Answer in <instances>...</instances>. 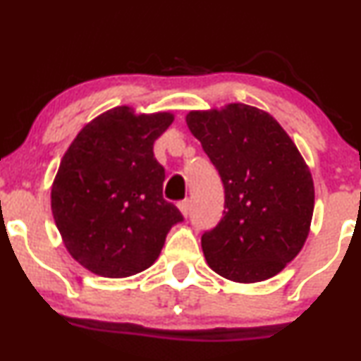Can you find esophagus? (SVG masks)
Wrapping results in <instances>:
<instances>
[{
  "instance_id": "esophagus-1",
  "label": "esophagus",
  "mask_w": 361,
  "mask_h": 361,
  "mask_svg": "<svg viewBox=\"0 0 361 361\" xmlns=\"http://www.w3.org/2000/svg\"><path fill=\"white\" fill-rule=\"evenodd\" d=\"M178 209H180V212L183 217H188L190 215V210H192V205H190V200H183L178 204Z\"/></svg>"
}]
</instances>
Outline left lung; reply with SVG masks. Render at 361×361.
Here are the masks:
<instances>
[{"label":"left lung","mask_w":361,"mask_h":361,"mask_svg":"<svg viewBox=\"0 0 361 361\" xmlns=\"http://www.w3.org/2000/svg\"><path fill=\"white\" fill-rule=\"evenodd\" d=\"M186 126L222 178L226 210L202 235L209 267L238 283L264 281L299 255L314 181L295 142L268 111L244 103L192 110Z\"/></svg>","instance_id":"obj_1"}]
</instances>
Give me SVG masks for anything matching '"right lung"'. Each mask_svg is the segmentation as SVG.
<instances>
[{"label":"right lung","instance_id":"add662e5","mask_svg":"<svg viewBox=\"0 0 361 361\" xmlns=\"http://www.w3.org/2000/svg\"><path fill=\"white\" fill-rule=\"evenodd\" d=\"M173 120L171 111L115 106L86 123L62 156L51 190L54 222L73 259L94 275L144 271L183 221L163 198L164 168L152 152Z\"/></svg>","mask_w":361,"mask_h":361}]
</instances>
